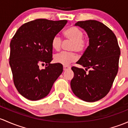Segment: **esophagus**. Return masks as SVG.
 <instances>
[{
  "label": "esophagus",
  "instance_id": "obj_1",
  "mask_svg": "<svg viewBox=\"0 0 128 128\" xmlns=\"http://www.w3.org/2000/svg\"><path fill=\"white\" fill-rule=\"evenodd\" d=\"M70 68V67L69 66H63V70H64V71L69 70Z\"/></svg>",
  "mask_w": 128,
  "mask_h": 128
}]
</instances>
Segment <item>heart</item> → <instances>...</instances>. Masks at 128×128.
<instances>
[{
	"instance_id": "obj_1",
	"label": "heart",
	"mask_w": 128,
	"mask_h": 128,
	"mask_svg": "<svg viewBox=\"0 0 128 128\" xmlns=\"http://www.w3.org/2000/svg\"><path fill=\"white\" fill-rule=\"evenodd\" d=\"M66 38L72 42L70 50L82 52L87 46V41L83 38L84 33L81 29L76 27H70L64 32ZM62 40L60 35H56L53 37L52 41V46L54 50L59 51L61 47ZM77 59L76 54L73 52H63L57 54L54 57L55 62L64 66H68L70 63L75 61Z\"/></svg>"
}]
</instances>
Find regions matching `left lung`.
<instances>
[{"mask_svg": "<svg viewBox=\"0 0 128 128\" xmlns=\"http://www.w3.org/2000/svg\"><path fill=\"white\" fill-rule=\"evenodd\" d=\"M86 32L89 46L76 63L90 69L72 67L70 86L74 94L86 102L98 101L109 92L118 70L120 49L115 34L96 20L75 24Z\"/></svg>", "mask_w": 128, "mask_h": 128, "instance_id": "1", "label": "left lung"}]
</instances>
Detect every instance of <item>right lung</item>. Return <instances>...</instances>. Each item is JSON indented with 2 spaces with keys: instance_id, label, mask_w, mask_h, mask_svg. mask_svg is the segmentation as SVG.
<instances>
[{
  "instance_id": "right-lung-1",
  "label": "right lung",
  "mask_w": 128,
  "mask_h": 128,
  "mask_svg": "<svg viewBox=\"0 0 128 128\" xmlns=\"http://www.w3.org/2000/svg\"><path fill=\"white\" fill-rule=\"evenodd\" d=\"M68 21L37 19L24 24L10 42V66L20 94L30 100L46 97L63 71L62 64H51L52 41ZM46 64L45 69L40 66Z\"/></svg>"
}]
</instances>
